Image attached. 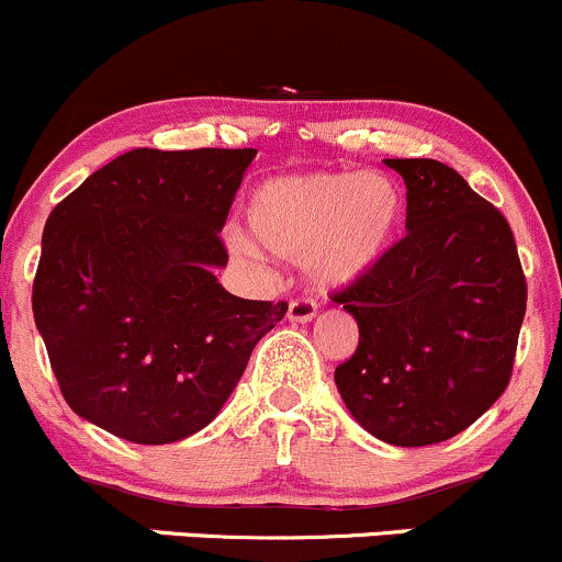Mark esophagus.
<instances>
[{"label": "esophagus", "instance_id": "esophagus-1", "mask_svg": "<svg viewBox=\"0 0 562 562\" xmlns=\"http://www.w3.org/2000/svg\"><path fill=\"white\" fill-rule=\"evenodd\" d=\"M316 313H318V307L313 300H292V303H289L286 316H289V322L305 324V322H313V318H316Z\"/></svg>", "mask_w": 562, "mask_h": 562}]
</instances>
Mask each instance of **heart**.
Instances as JSON below:
<instances>
[{
	"mask_svg": "<svg viewBox=\"0 0 562 562\" xmlns=\"http://www.w3.org/2000/svg\"><path fill=\"white\" fill-rule=\"evenodd\" d=\"M404 198L385 173L322 171L268 179L251 195L257 244L283 259H305L322 283H351L389 251Z\"/></svg>",
	"mask_w": 562,
	"mask_h": 562,
	"instance_id": "1",
	"label": "heart"
}]
</instances>
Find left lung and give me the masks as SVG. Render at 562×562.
<instances>
[{
  "label": "left lung",
  "instance_id": "1",
  "mask_svg": "<svg viewBox=\"0 0 562 562\" xmlns=\"http://www.w3.org/2000/svg\"><path fill=\"white\" fill-rule=\"evenodd\" d=\"M407 184V235L335 292L359 346L335 370L342 402L400 448L445 442L504 394L528 283L504 214L456 168L391 158Z\"/></svg>",
  "mask_w": 562,
  "mask_h": 562
}]
</instances>
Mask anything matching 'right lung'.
Segmentation results:
<instances>
[{
	"instance_id": "right-lung-1",
	"label": "right lung",
	"mask_w": 562,
	"mask_h": 562,
	"mask_svg": "<svg viewBox=\"0 0 562 562\" xmlns=\"http://www.w3.org/2000/svg\"><path fill=\"white\" fill-rule=\"evenodd\" d=\"M257 149H131L66 195L42 233L32 311L66 404L136 445L216 418L286 303L240 300L214 268Z\"/></svg>"
}]
</instances>
